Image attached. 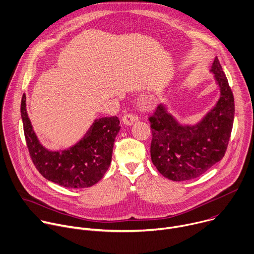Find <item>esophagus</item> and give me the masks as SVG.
<instances>
[{"instance_id":"esophagus-1","label":"esophagus","mask_w":254,"mask_h":254,"mask_svg":"<svg viewBox=\"0 0 254 254\" xmlns=\"http://www.w3.org/2000/svg\"><path fill=\"white\" fill-rule=\"evenodd\" d=\"M137 120H138V117L133 114H127L123 117V123L127 126H131Z\"/></svg>"}]
</instances>
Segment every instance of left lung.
<instances>
[{
	"mask_svg": "<svg viewBox=\"0 0 254 254\" xmlns=\"http://www.w3.org/2000/svg\"><path fill=\"white\" fill-rule=\"evenodd\" d=\"M220 89L215 107L195 126H182L163 106L148 121L151 161L159 174L174 182L198 178L225 154L234 119V98L217 58L210 69Z\"/></svg>",
	"mask_w": 254,
	"mask_h": 254,
	"instance_id": "8db88e82",
	"label": "left lung"
}]
</instances>
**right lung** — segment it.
<instances>
[{
  "mask_svg": "<svg viewBox=\"0 0 254 254\" xmlns=\"http://www.w3.org/2000/svg\"><path fill=\"white\" fill-rule=\"evenodd\" d=\"M21 116L31 158L45 179L67 189L90 188L103 179L111 164L115 138L121 128L118 117L96 120L84 136L69 149L49 151L33 130L25 94Z\"/></svg>",
  "mask_w": 254,
  "mask_h": 254,
  "instance_id": "right-lung-1",
  "label": "right lung"
}]
</instances>
